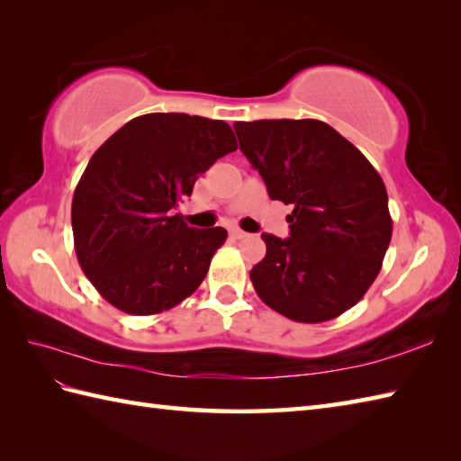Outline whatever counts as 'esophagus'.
<instances>
[{"instance_id":"esophagus-1","label":"esophagus","mask_w":461,"mask_h":461,"mask_svg":"<svg viewBox=\"0 0 461 461\" xmlns=\"http://www.w3.org/2000/svg\"><path fill=\"white\" fill-rule=\"evenodd\" d=\"M230 237H232L234 240H242V239L249 237V232H244V230L239 229V227H232V229H230Z\"/></svg>"}]
</instances>
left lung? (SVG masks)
I'll return each mask as SVG.
<instances>
[{
	"instance_id": "obj_1",
	"label": "left lung",
	"mask_w": 461,
	"mask_h": 461,
	"mask_svg": "<svg viewBox=\"0 0 461 461\" xmlns=\"http://www.w3.org/2000/svg\"><path fill=\"white\" fill-rule=\"evenodd\" d=\"M240 151L272 201L292 204L290 239L262 234L250 270L260 300L288 320L321 323L359 302L383 268L393 219L383 177L320 120L234 122Z\"/></svg>"
}]
</instances>
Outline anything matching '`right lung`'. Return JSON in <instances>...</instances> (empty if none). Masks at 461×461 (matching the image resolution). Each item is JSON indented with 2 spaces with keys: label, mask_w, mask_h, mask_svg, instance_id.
<instances>
[{
  "label": "right lung",
  "mask_w": 461,
  "mask_h": 461,
  "mask_svg": "<svg viewBox=\"0 0 461 461\" xmlns=\"http://www.w3.org/2000/svg\"><path fill=\"white\" fill-rule=\"evenodd\" d=\"M237 148L227 122L153 112L95 151L70 219L78 264L102 298L130 315H156L199 288L227 230L193 229L173 209Z\"/></svg>",
  "instance_id": "obj_1"
}]
</instances>
